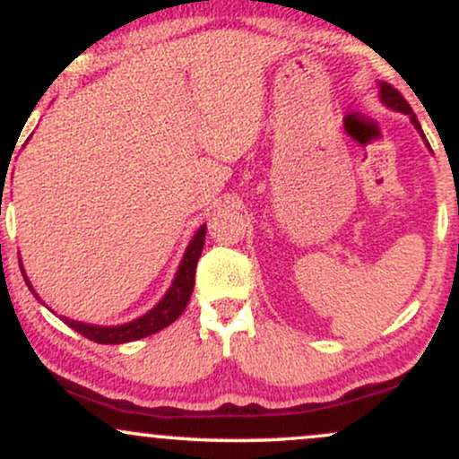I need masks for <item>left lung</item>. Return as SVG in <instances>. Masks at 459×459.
Wrapping results in <instances>:
<instances>
[{"instance_id":"8db88e82","label":"left lung","mask_w":459,"mask_h":459,"mask_svg":"<svg viewBox=\"0 0 459 459\" xmlns=\"http://www.w3.org/2000/svg\"><path fill=\"white\" fill-rule=\"evenodd\" d=\"M377 86H380V101H382L384 105H386V108L394 109V112H402V114H405V116H410V120H412V125L416 127V131H419V134H420V138L425 140V134H423V129H420L419 120H416V114L412 112V108H410L408 101H405L402 94L394 91L391 83L380 82V83H377ZM425 144L429 146V142L425 140Z\"/></svg>"}]
</instances>
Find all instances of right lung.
Instances as JSON below:
<instances>
[{
	"label": "right lung",
	"instance_id": "add662e5",
	"mask_svg": "<svg viewBox=\"0 0 459 459\" xmlns=\"http://www.w3.org/2000/svg\"><path fill=\"white\" fill-rule=\"evenodd\" d=\"M204 235H207V224L200 226L196 235H194L192 241H189V246L186 247V255H183L181 263H178L175 281H172L170 289L166 291V296H163L160 302L149 310V313L142 315V317L120 325H94V324H83V321H73L68 317H60V319L65 321L68 328H73L82 336H86V339H91L94 343H101V345L129 343V341L144 339V336H151L155 334V332L163 330L166 325H170L172 321L178 319V315H181L187 307L189 296H192L194 291V276H196V263L200 259V252H203V246H204ZM19 265H21V272H23V263L19 261ZM23 278L25 282H28L30 291L36 296V299H40L39 293H36L34 287L30 284L28 276H25V272H23ZM40 302H43V299H40Z\"/></svg>",
	"mask_w": 459,
	"mask_h": 459
}]
</instances>
